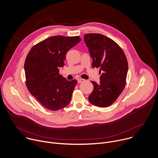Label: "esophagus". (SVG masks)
I'll list each match as a JSON object with an SVG mask.
<instances>
[{
  "instance_id": "esophagus-1",
  "label": "esophagus",
  "mask_w": 158,
  "mask_h": 158,
  "mask_svg": "<svg viewBox=\"0 0 158 158\" xmlns=\"http://www.w3.org/2000/svg\"><path fill=\"white\" fill-rule=\"evenodd\" d=\"M77 81H78L79 83H81V82H83L85 81V80L84 79H79L77 80Z\"/></svg>"
}]
</instances>
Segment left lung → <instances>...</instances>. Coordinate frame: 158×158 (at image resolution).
Masks as SVG:
<instances>
[{"instance_id": "left-lung-1", "label": "left lung", "mask_w": 158, "mask_h": 158, "mask_svg": "<svg viewBox=\"0 0 158 158\" xmlns=\"http://www.w3.org/2000/svg\"><path fill=\"white\" fill-rule=\"evenodd\" d=\"M84 41L93 58V67H99L100 84L91 81L93 91L89 102L99 107L113 104L122 93L126 83L128 63L119 45L101 34H85Z\"/></svg>"}]
</instances>
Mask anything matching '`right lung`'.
Masks as SVG:
<instances>
[{
    "mask_svg": "<svg viewBox=\"0 0 158 158\" xmlns=\"http://www.w3.org/2000/svg\"><path fill=\"white\" fill-rule=\"evenodd\" d=\"M81 41L79 36L55 35L34 45L24 63L26 84L30 93L45 108L57 110L68 105L77 80L59 74L67 52Z\"/></svg>",
    "mask_w": 158,
    "mask_h": 158,
    "instance_id": "add662e5",
    "label": "right lung"
}]
</instances>
